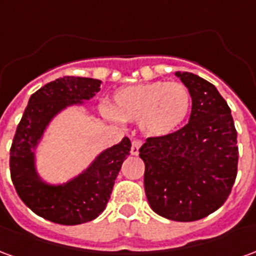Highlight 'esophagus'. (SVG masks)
I'll return each mask as SVG.
<instances>
[{
	"label": "esophagus",
	"mask_w": 256,
	"mask_h": 256,
	"mask_svg": "<svg viewBox=\"0 0 256 256\" xmlns=\"http://www.w3.org/2000/svg\"><path fill=\"white\" fill-rule=\"evenodd\" d=\"M140 148H141V141L138 140H134L133 142H132V155H138L140 152Z\"/></svg>",
	"instance_id": "obj_1"
}]
</instances>
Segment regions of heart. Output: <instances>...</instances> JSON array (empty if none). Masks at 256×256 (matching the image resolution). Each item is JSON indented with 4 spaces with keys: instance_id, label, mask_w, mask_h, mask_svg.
<instances>
[{
    "instance_id": "b5f03b06",
    "label": "heart",
    "mask_w": 256,
    "mask_h": 256,
    "mask_svg": "<svg viewBox=\"0 0 256 256\" xmlns=\"http://www.w3.org/2000/svg\"><path fill=\"white\" fill-rule=\"evenodd\" d=\"M112 115L126 122H138L148 137H166L177 130L188 116L190 93L180 82L155 80L126 86L115 92Z\"/></svg>"
}]
</instances>
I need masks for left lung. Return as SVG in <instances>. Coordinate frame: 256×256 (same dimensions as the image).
<instances>
[{
	"label": "left lung",
	"instance_id": "obj_1",
	"mask_svg": "<svg viewBox=\"0 0 256 256\" xmlns=\"http://www.w3.org/2000/svg\"><path fill=\"white\" fill-rule=\"evenodd\" d=\"M192 97L189 122L140 148L150 208L167 220L192 222L214 212L237 176V132L230 108L214 84L192 72H176Z\"/></svg>",
	"mask_w": 256,
	"mask_h": 256
}]
</instances>
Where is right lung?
<instances>
[{"instance_id":"1","label":"right lung","mask_w":256,"mask_h":256,"mask_svg":"<svg viewBox=\"0 0 256 256\" xmlns=\"http://www.w3.org/2000/svg\"><path fill=\"white\" fill-rule=\"evenodd\" d=\"M101 80L64 76L36 90L28 100L10 146V178L23 203L36 215L60 225H79L106 210L118 172L130 155L128 137L102 150L84 172L68 182L50 185L36 168V148L53 118L70 106L84 104L100 92Z\"/></svg>"}]
</instances>
